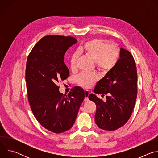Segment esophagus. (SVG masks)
Segmentation results:
<instances>
[{
  "label": "esophagus",
  "mask_w": 158,
  "mask_h": 158,
  "mask_svg": "<svg viewBox=\"0 0 158 158\" xmlns=\"http://www.w3.org/2000/svg\"><path fill=\"white\" fill-rule=\"evenodd\" d=\"M85 93V98H84V101H89V93L88 91H84Z\"/></svg>",
  "instance_id": "esophagus-1"
}]
</instances>
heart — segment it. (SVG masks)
Wrapping results in <instances>:
<instances>
[{
  "label": "heart",
  "mask_w": 158,
  "mask_h": 158,
  "mask_svg": "<svg viewBox=\"0 0 158 158\" xmlns=\"http://www.w3.org/2000/svg\"><path fill=\"white\" fill-rule=\"evenodd\" d=\"M79 54H84L94 61L96 67L100 71L107 73L116 65L119 51L113 44L108 43L101 39H94L85 42L79 49ZM78 55L73 54L69 60L70 68L72 71L76 69ZM98 79L95 74H81L76 77V81L84 88L91 87Z\"/></svg>",
  "instance_id": "1"
}]
</instances>
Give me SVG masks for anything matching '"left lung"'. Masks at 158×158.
<instances>
[{
    "label": "left lung",
    "mask_w": 158,
    "mask_h": 158,
    "mask_svg": "<svg viewBox=\"0 0 158 158\" xmlns=\"http://www.w3.org/2000/svg\"><path fill=\"white\" fill-rule=\"evenodd\" d=\"M116 65L99 81L94 93L107 94L104 102L94 94L89 100L96 104L95 122L106 131H114L124 126L129 119L137 97V69L132 54L121 48Z\"/></svg>",
    "instance_id": "1"
}]
</instances>
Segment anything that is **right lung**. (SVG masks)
<instances>
[{"mask_svg":"<svg viewBox=\"0 0 158 158\" xmlns=\"http://www.w3.org/2000/svg\"><path fill=\"white\" fill-rule=\"evenodd\" d=\"M77 41L73 37L45 36L35 45L27 60L26 81L31 108L38 122L55 133L72 127L85 97L81 87H73L67 96L57 86L59 81L69 75L64 55Z\"/></svg>","mask_w":158,"mask_h":158,"instance_id":"1","label":"right lung"}]
</instances>
